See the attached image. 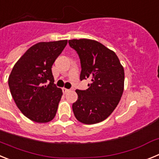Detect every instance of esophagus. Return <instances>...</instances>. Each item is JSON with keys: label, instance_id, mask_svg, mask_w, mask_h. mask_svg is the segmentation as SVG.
<instances>
[{"label": "esophagus", "instance_id": "1", "mask_svg": "<svg viewBox=\"0 0 159 159\" xmlns=\"http://www.w3.org/2000/svg\"><path fill=\"white\" fill-rule=\"evenodd\" d=\"M62 90H63V92H64V94L67 93V92H69V91H70L69 89H67V88H63Z\"/></svg>", "mask_w": 159, "mask_h": 159}]
</instances>
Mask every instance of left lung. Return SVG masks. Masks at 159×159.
I'll list each match as a JSON object with an SVG mask.
<instances>
[{"label": "left lung", "mask_w": 159, "mask_h": 159, "mask_svg": "<svg viewBox=\"0 0 159 159\" xmlns=\"http://www.w3.org/2000/svg\"><path fill=\"white\" fill-rule=\"evenodd\" d=\"M80 59V80L89 79L86 90H76L72 110L78 121L95 124L106 119L119 104L124 88V69L113 51L96 40H68Z\"/></svg>", "instance_id": "8db88e82"}]
</instances>
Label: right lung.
<instances>
[{
  "label": "right lung",
  "mask_w": 159,
  "mask_h": 159,
  "mask_svg": "<svg viewBox=\"0 0 159 159\" xmlns=\"http://www.w3.org/2000/svg\"><path fill=\"white\" fill-rule=\"evenodd\" d=\"M67 43V40L36 43L18 60L8 77L16 106L36 123H48L56 116L63 92L54 84L52 67Z\"/></svg>",
  "instance_id": "obj_1"
}]
</instances>
